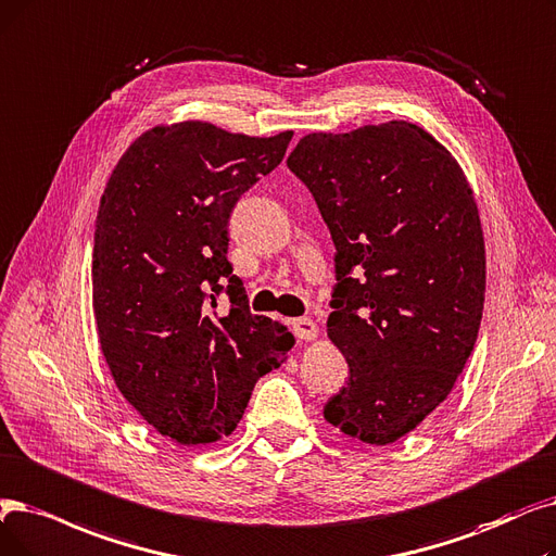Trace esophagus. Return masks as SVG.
<instances>
[{
  "label": "esophagus",
  "instance_id": "esophagus-1",
  "mask_svg": "<svg viewBox=\"0 0 556 556\" xmlns=\"http://www.w3.org/2000/svg\"><path fill=\"white\" fill-rule=\"evenodd\" d=\"M293 331L302 341H316L318 338V325L313 323L311 318H298L293 320Z\"/></svg>",
  "mask_w": 556,
  "mask_h": 556
}]
</instances>
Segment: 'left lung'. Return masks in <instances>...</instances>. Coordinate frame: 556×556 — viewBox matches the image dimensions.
Listing matches in <instances>:
<instances>
[{
  "label": "left lung",
  "mask_w": 556,
  "mask_h": 556,
  "mask_svg": "<svg viewBox=\"0 0 556 556\" xmlns=\"http://www.w3.org/2000/svg\"><path fill=\"white\" fill-rule=\"evenodd\" d=\"M336 248L327 333L350 379L325 404L348 437L389 445L452 391L484 311V233L439 140L393 119L308 134L288 156Z\"/></svg>",
  "instance_id": "8db88e82"
}]
</instances>
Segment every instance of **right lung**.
I'll return each instance as SVG.
<instances>
[{"mask_svg": "<svg viewBox=\"0 0 556 556\" xmlns=\"http://www.w3.org/2000/svg\"><path fill=\"white\" fill-rule=\"evenodd\" d=\"M291 138L192 119L156 127L117 161L102 195L92 248L102 352L119 393L181 445L229 437L254 383L295 345L250 311L227 258L236 202L275 170Z\"/></svg>", "mask_w": 556, "mask_h": 556, "instance_id": "obj_1", "label": "right lung"}]
</instances>
